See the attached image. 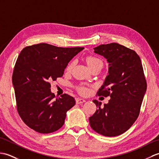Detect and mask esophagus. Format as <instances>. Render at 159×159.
<instances>
[{"mask_svg":"<svg viewBox=\"0 0 159 159\" xmlns=\"http://www.w3.org/2000/svg\"><path fill=\"white\" fill-rule=\"evenodd\" d=\"M85 99L84 98H76V104H81V103H83L85 102Z\"/></svg>","mask_w":159,"mask_h":159,"instance_id":"esophagus-1","label":"esophagus"}]
</instances>
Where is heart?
Listing matches in <instances>:
<instances>
[{
    "instance_id": "obj_1",
    "label": "heart",
    "mask_w": 159,
    "mask_h": 159,
    "mask_svg": "<svg viewBox=\"0 0 159 159\" xmlns=\"http://www.w3.org/2000/svg\"><path fill=\"white\" fill-rule=\"evenodd\" d=\"M86 63H87V66L89 67V69L93 68V67L98 66V65H100V64H102V61H101L99 59L96 58V57H92V56H89V57H87V58H86ZM72 66H73V63H70L69 65L67 66V70H70L71 68H72ZM80 93H85L86 92V89H84V88H80Z\"/></svg>"
}]
</instances>
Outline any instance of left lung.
<instances>
[{
	"instance_id": "obj_1",
	"label": "left lung",
	"mask_w": 159,
	"mask_h": 159,
	"mask_svg": "<svg viewBox=\"0 0 159 159\" xmlns=\"http://www.w3.org/2000/svg\"><path fill=\"white\" fill-rule=\"evenodd\" d=\"M109 63L108 75L97 94L110 96L109 103L93 100L98 109L89 120L93 130L106 137H116L128 130L139 115L147 89L142 64L133 50L117 43L93 48Z\"/></svg>"
}]
</instances>
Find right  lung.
<instances>
[{"instance_id": "right-lung-1", "label": "right lung", "mask_w": 159, "mask_h": 159, "mask_svg": "<svg viewBox=\"0 0 159 159\" xmlns=\"http://www.w3.org/2000/svg\"><path fill=\"white\" fill-rule=\"evenodd\" d=\"M83 49L41 43L25 47L20 53L12 82L18 112L29 128L45 134L63 126L75 100L67 94L55 98L50 82L62 76L71 59Z\"/></svg>"}]
</instances>
